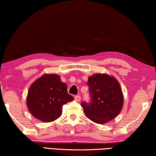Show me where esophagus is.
I'll return each mask as SVG.
<instances>
[{
  "instance_id": "esophagus-1",
  "label": "esophagus",
  "mask_w": 156,
  "mask_h": 156,
  "mask_svg": "<svg viewBox=\"0 0 156 156\" xmlns=\"http://www.w3.org/2000/svg\"><path fill=\"white\" fill-rule=\"evenodd\" d=\"M75 99L77 101H80V100H81V97L80 96V95H76L75 97Z\"/></svg>"
}]
</instances>
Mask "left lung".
I'll return each mask as SVG.
<instances>
[{
    "label": "left lung",
    "mask_w": 156,
    "mask_h": 156,
    "mask_svg": "<svg viewBox=\"0 0 156 156\" xmlns=\"http://www.w3.org/2000/svg\"><path fill=\"white\" fill-rule=\"evenodd\" d=\"M87 84L91 101L81 104L86 117L103 124L118 115L124 105V96L117 79L106 73H97L89 76Z\"/></svg>",
    "instance_id": "8db88e82"
}]
</instances>
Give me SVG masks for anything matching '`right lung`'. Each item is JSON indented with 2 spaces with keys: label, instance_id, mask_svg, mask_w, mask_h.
Returning a JSON list of instances; mask_svg holds the SVG:
<instances>
[{
  "label": "right lung",
  "instance_id": "right-lung-1",
  "mask_svg": "<svg viewBox=\"0 0 156 156\" xmlns=\"http://www.w3.org/2000/svg\"><path fill=\"white\" fill-rule=\"evenodd\" d=\"M74 99L67 85L56 74H44L30 86L26 103L36 119L43 122L56 120L62 114V107Z\"/></svg>",
  "mask_w": 156,
  "mask_h": 156
}]
</instances>
